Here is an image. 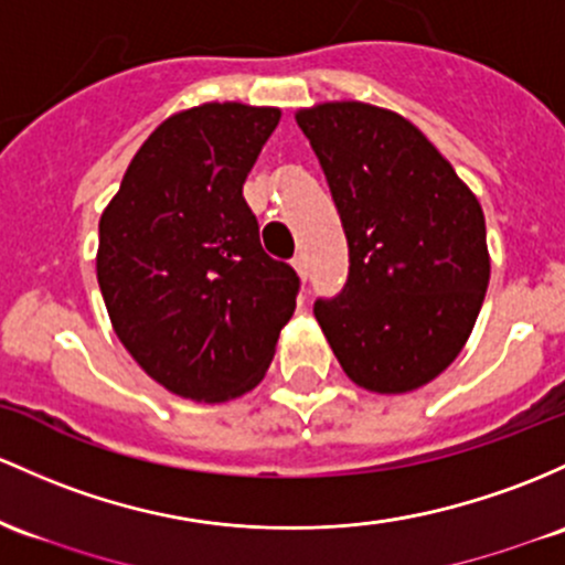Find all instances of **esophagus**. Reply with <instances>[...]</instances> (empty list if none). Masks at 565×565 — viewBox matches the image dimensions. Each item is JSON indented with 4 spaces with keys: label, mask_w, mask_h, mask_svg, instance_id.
I'll return each instance as SVG.
<instances>
[{
    "label": "esophagus",
    "mask_w": 565,
    "mask_h": 565,
    "mask_svg": "<svg viewBox=\"0 0 565 565\" xmlns=\"http://www.w3.org/2000/svg\"><path fill=\"white\" fill-rule=\"evenodd\" d=\"M292 268L297 270V276L306 281V278H308V263H306V257H302V254H297V257L292 259Z\"/></svg>",
    "instance_id": "34e87169"
}]
</instances>
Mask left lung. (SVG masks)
<instances>
[{
    "mask_svg": "<svg viewBox=\"0 0 565 565\" xmlns=\"http://www.w3.org/2000/svg\"><path fill=\"white\" fill-rule=\"evenodd\" d=\"M349 238V281L313 313L343 373L375 394L426 386L486 300V216L411 120L362 102L297 109Z\"/></svg>",
    "mask_w": 565,
    "mask_h": 565,
    "instance_id": "obj_1",
    "label": "left lung"
}]
</instances>
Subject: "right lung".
Returning <instances> with one entry per match:
<instances>
[{
	"mask_svg": "<svg viewBox=\"0 0 565 565\" xmlns=\"http://www.w3.org/2000/svg\"><path fill=\"white\" fill-rule=\"evenodd\" d=\"M281 109L209 102L160 122L98 220L96 276L141 370L192 402L252 392L295 313L300 278L259 244L244 201Z\"/></svg>",
	"mask_w": 565,
	"mask_h": 565,
	"instance_id": "1",
	"label": "right lung"
}]
</instances>
